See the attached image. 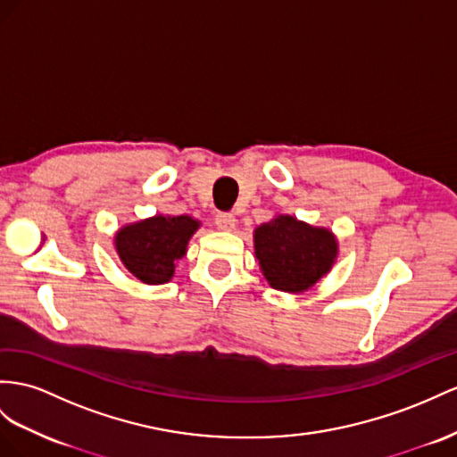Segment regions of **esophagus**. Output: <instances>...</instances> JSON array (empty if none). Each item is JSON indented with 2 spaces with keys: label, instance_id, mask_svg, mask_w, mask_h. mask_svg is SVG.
I'll list each match as a JSON object with an SVG mask.
<instances>
[{
  "label": "esophagus",
  "instance_id": "esophagus-1",
  "mask_svg": "<svg viewBox=\"0 0 457 457\" xmlns=\"http://www.w3.org/2000/svg\"><path fill=\"white\" fill-rule=\"evenodd\" d=\"M216 226L221 231H231L236 228V216L229 214V212H218L216 214Z\"/></svg>",
  "mask_w": 457,
  "mask_h": 457
}]
</instances>
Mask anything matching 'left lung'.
Wrapping results in <instances>:
<instances>
[{
    "mask_svg": "<svg viewBox=\"0 0 457 457\" xmlns=\"http://www.w3.org/2000/svg\"><path fill=\"white\" fill-rule=\"evenodd\" d=\"M254 254L274 289L301 294L330 272L337 241L330 229L279 214L254 229Z\"/></svg>",
    "mask_w": 457,
    "mask_h": 457,
    "instance_id": "1",
    "label": "left lung"
}]
</instances>
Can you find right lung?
Masks as SVG:
<instances>
[{"mask_svg": "<svg viewBox=\"0 0 457 457\" xmlns=\"http://www.w3.org/2000/svg\"><path fill=\"white\" fill-rule=\"evenodd\" d=\"M198 228L201 221L191 216L156 214L117 231L115 251L127 270L143 284H166Z\"/></svg>", "mask_w": 457, "mask_h": 457, "instance_id": "right-lung-1", "label": "right lung"}]
</instances>
